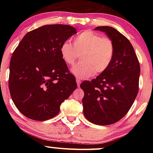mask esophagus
Instances as JSON below:
<instances>
[{"instance_id":"34e87169","label":"esophagus","mask_w":153,"mask_h":153,"mask_svg":"<svg viewBox=\"0 0 153 153\" xmlns=\"http://www.w3.org/2000/svg\"><path fill=\"white\" fill-rule=\"evenodd\" d=\"M76 82H77V85H80V83H81V80H80V79H79L78 78H76Z\"/></svg>"}]
</instances>
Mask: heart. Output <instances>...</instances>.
Segmentation results:
<instances>
[{
    "label": "heart",
    "mask_w": 153,
    "mask_h": 153,
    "mask_svg": "<svg viewBox=\"0 0 153 153\" xmlns=\"http://www.w3.org/2000/svg\"><path fill=\"white\" fill-rule=\"evenodd\" d=\"M74 45L65 42L60 47L64 62L73 65L81 55L82 61L73 69V73L80 78H87L94 73L101 74L111 64L115 54L114 43L108 36H102L87 30L74 38Z\"/></svg>",
    "instance_id": "1"
}]
</instances>
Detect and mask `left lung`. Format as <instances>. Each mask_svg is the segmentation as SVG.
I'll use <instances>...</instances> for the list:
<instances>
[{
    "label": "left lung",
    "instance_id": "left-lung-1",
    "mask_svg": "<svg viewBox=\"0 0 153 153\" xmlns=\"http://www.w3.org/2000/svg\"><path fill=\"white\" fill-rule=\"evenodd\" d=\"M95 30L103 31L111 39L115 54L106 71L80 85L84 91L83 114L95 124L109 125L127 114L136 99L140 62L130 42L114 28L97 26Z\"/></svg>",
    "mask_w": 153,
    "mask_h": 153
}]
</instances>
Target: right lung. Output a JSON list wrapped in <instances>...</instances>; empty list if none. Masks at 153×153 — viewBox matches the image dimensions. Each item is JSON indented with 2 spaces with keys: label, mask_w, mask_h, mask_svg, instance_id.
I'll list each match as a JSON object with an SVG mask.
<instances>
[{
  "label": "right lung",
  "mask_w": 153,
  "mask_h": 153,
  "mask_svg": "<svg viewBox=\"0 0 153 153\" xmlns=\"http://www.w3.org/2000/svg\"><path fill=\"white\" fill-rule=\"evenodd\" d=\"M73 26L49 24L29 31L13 52L8 87L19 111L28 118L45 121L77 88L60 54V47L76 34Z\"/></svg>",
  "instance_id": "add662e5"
}]
</instances>
